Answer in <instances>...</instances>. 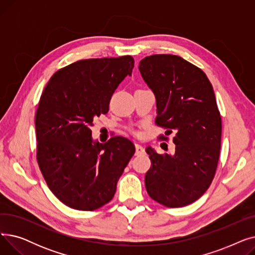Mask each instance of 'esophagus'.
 <instances>
[{"label": "esophagus", "instance_id": "34e87169", "mask_svg": "<svg viewBox=\"0 0 255 255\" xmlns=\"http://www.w3.org/2000/svg\"><path fill=\"white\" fill-rule=\"evenodd\" d=\"M135 155L136 156H139V155H142V154H144V149H143V146L142 145H140V144H138V143H135Z\"/></svg>", "mask_w": 255, "mask_h": 255}]
</instances>
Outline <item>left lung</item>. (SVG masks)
Masks as SVG:
<instances>
[{"label":"left lung","instance_id":"8db88e82","mask_svg":"<svg viewBox=\"0 0 255 255\" xmlns=\"http://www.w3.org/2000/svg\"><path fill=\"white\" fill-rule=\"evenodd\" d=\"M138 68L156 96V125L167 129L166 134L176 131L173 156L145 150L152 162L145 189L160 205L185 207L202 196L215 177L222 131L215 94L205 72L179 56L145 57Z\"/></svg>","mask_w":255,"mask_h":255}]
</instances>
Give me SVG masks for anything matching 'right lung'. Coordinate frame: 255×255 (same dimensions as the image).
Segmentation results:
<instances>
[{
	"label": "right lung",
	"instance_id": "right-lung-1",
	"mask_svg": "<svg viewBox=\"0 0 255 255\" xmlns=\"http://www.w3.org/2000/svg\"><path fill=\"white\" fill-rule=\"evenodd\" d=\"M133 67L131 56L80 60L53 74L40 97L37 162L51 192L72 209L94 211L110 203L135 153L122 136L94 142L91 130Z\"/></svg>",
	"mask_w": 255,
	"mask_h": 255
}]
</instances>
